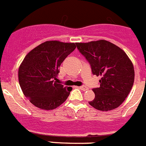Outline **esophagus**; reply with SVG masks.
<instances>
[{"mask_svg":"<svg viewBox=\"0 0 146 146\" xmlns=\"http://www.w3.org/2000/svg\"><path fill=\"white\" fill-rule=\"evenodd\" d=\"M79 88L80 89V90H82V91H86V90H88V88L86 87V86H80Z\"/></svg>","mask_w":146,"mask_h":146,"instance_id":"1","label":"esophagus"}]
</instances>
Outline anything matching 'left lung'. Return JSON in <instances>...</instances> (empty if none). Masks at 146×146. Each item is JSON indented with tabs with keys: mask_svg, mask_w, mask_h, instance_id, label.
<instances>
[{
	"mask_svg": "<svg viewBox=\"0 0 146 146\" xmlns=\"http://www.w3.org/2000/svg\"><path fill=\"white\" fill-rule=\"evenodd\" d=\"M77 47L91 65L92 74L101 76L100 86L93 88L95 98L89 104L108 111L123 102L133 86V64L125 52L106 40L77 43Z\"/></svg>",
	"mask_w": 146,
	"mask_h": 146,
	"instance_id": "8db88e82",
	"label": "left lung"
}]
</instances>
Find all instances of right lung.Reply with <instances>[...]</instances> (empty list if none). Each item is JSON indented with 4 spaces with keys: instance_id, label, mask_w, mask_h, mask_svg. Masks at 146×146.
Returning <instances> with one entry per match:
<instances>
[{
    "instance_id": "add662e5",
    "label": "right lung",
    "mask_w": 146,
    "mask_h": 146,
    "mask_svg": "<svg viewBox=\"0 0 146 146\" xmlns=\"http://www.w3.org/2000/svg\"><path fill=\"white\" fill-rule=\"evenodd\" d=\"M76 48V43L47 41L27 54L19 68V82L30 102L42 110L58 108L69 96L71 90L60 84L59 67Z\"/></svg>"
}]
</instances>
